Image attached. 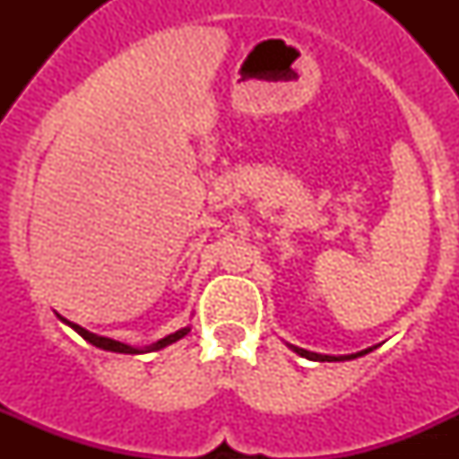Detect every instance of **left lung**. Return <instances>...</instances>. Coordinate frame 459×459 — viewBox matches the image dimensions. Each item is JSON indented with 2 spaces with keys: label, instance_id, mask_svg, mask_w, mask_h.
<instances>
[{
  "label": "left lung",
  "instance_id": "obj_1",
  "mask_svg": "<svg viewBox=\"0 0 459 459\" xmlns=\"http://www.w3.org/2000/svg\"><path fill=\"white\" fill-rule=\"evenodd\" d=\"M291 350L296 351V354H301V356H306V359H310V360H350V359H356V356H363V354H368V351H372V350H366V351H359V354H351V356H322V354H315V351H306V350H299V347H291Z\"/></svg>",
  "mask_w": 459,
  "mask_h": 459
}]
</instances>
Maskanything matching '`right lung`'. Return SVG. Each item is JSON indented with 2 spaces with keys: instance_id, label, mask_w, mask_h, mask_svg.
I'll list each match as a JSON object with an SVG mask.
<instances>
[{
  "instance_id": "obj_1",
  "label": "right lung",
  "mask_w": 459,
  "mask_h": 459,
  "mask_svg": "<svg viewBox=\"0 0 459 459\" xmlns=\"http://www.w3.org/2000/svg\"><path fill=\"white\" fill-rule=\"evenodd\" d=\"M64 322H66L68 326L75 328V331H78V333L82 335V338L87 340V342H91L93 347H100V350H105V351H119V354H140V351H142V350H133V347H128V344H124V342H117V340H109V338H103V335L89 333V331H84L82 326H78V324H71V322H68V319H64ZM188 331H190V328H181V331H177V333L168 335V338H163V340H158L156 344H152V347H149V350H144V351L163 350V347H168V344H172V342H177V340H179V338H184V335L188 333Z\"/></svg>"
}]
</instances>
